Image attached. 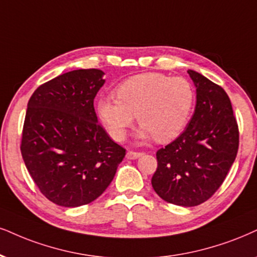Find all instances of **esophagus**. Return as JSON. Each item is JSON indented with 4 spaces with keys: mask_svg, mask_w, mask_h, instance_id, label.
<instances>
[{
    "mask_svg": "<svg viewBox=\"0 0 257 257\" xmlns=\"http://www.w3.org/2000/svg\"><path fill=\"white\" fill-rule=\"evenodd\" d=\"M143 153H138V151H128L127 154H126V157L128 158V160H136V158L141 157Z\"/></svg>",
    "mask_w": 257,
    "mask_h": 257,
    "instance_id": "obj_1",
    "label": "esophagus"
}]
</instances>
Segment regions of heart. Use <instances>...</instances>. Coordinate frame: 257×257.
<instances>
[{"mask_svg":"<svg viewBox=\"0 0 257 257\" xmlns=\"http://www.w3.org/2000/svg\"><path fill=\"white\" fill-rule=\"evenodd\" d=\"M116 97H101L96 106L100 120L115 141L126 137L135 115L142 126L141 137L154 136L158 142L172 141L188 123L195 100L188 80L160 72L127 78L116 88Z\"/></svg>","mask_w":257,"mask_h":257,"instance_id":"b5f03b06","label":"heart"}]
</instances>
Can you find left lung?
Returning <instances> with one entry per match:
<instances>
[{
  "instance_id": "left-lung-1",
  "label": "left lung",
  "mask_w": 257,
  "mask_h": 257,
  "mask_svg": "<svg viewBox=\"0 0 257 257\" xmlns=\"http://www.w3.org/2000/svg\"><path fill=\"white\" fill-rule=\"evenodd\" d=\"M196 104L188 126L156 153L151 185L164 201L192 207L218 191L235 162L239 131L226 91L199 72L188 70Z\"/></svg>"
}]
</instances>
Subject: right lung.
Returning <instances> with one entry per match:
<instances>
[{"label": "right lung", "mask_w": 257, "mask_h": 257, "mask_svg": "<svg viewBox=\"0 0 257 257\" xmlns=\"http://www.w3.org/2000/svg\"><path fill=\"white\" fill-rule=\"evenodd\" d=\"M102 76L99 69L65 72L39 85L28 101L22 158L39 191L59 206L99 198L126 155L97 122L94 99Z\"/></svg>", "instance_id": "1"}]
</instances>
